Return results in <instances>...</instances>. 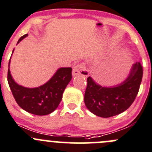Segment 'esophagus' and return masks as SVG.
I'll list each match as a JSON object with an SVG mask.
<instances>
[{
	"label": "esophagus",
	"instance_id": "esophagus-1",
	"mask_svg": "<svg viewBox=\"0 0 152 152\" xmlns=\"http://www.w3.org/2000/svg\"><path fill=\"white\" fill-rule=\"evenodd\" d=\"M72 75L73 76H82L84 77H87L88 76V72L86 70L85 65L84 64H80L76 66H75L73 68V71H72Z\"/></svg>",
	"mask_w": 152,
	"mask_h": 152
}]
</instances>
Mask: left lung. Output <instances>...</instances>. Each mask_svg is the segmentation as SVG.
<instances>
[{"instance_id":"8db88e82","label":"left lung","mask_w":152,"mask_h":152,"mask_svg":"<svg viewBox=\"0 0 152 152\" xmlns=\"http://www.w3.org/2000/svg\"><path fill=\"white\" fill-rule=\"evenodd\" d=\"M142 77L140 62L134 64L129 77L121 85L102 87L87 78L85 104L90 112L102 118H110L126 110L137 96Z\"/></svg>"}]
</instances>
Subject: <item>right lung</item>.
Segmentation results:
<instances>
[{"label": "right lung", "mask_w": 152, "mask_h": 152, "mask_svg": "<svg viewBox=\"0 0 152 152\" xmlns=\"http://www.w3.org/2000/svg\"><path fill=\"white\" fill-rule=\"evenodd\" d=\"M26 37L27 34L21 37L17 44ZM10 60L7 79L18 104L25 111L36 115H46L53 113L59 106L64 90L71 80V67H59L46 83L30 88L18 85L14 80L10 70Z\"/></svg>", "instance_id": "1"}]
</instances>
